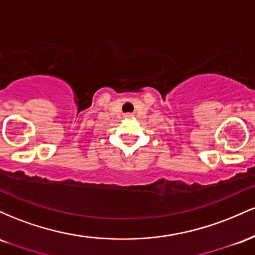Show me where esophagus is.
Listing matches in <instances>:
<instances>
[{"mask_svg": "<svg viewBox=\"0 0 255 255\" xmlns=\"http://www.w3.org/2000/svg\"><path fill=\"white\" fill-rule=\"evenodd\" d=\"M131 116H133V115H131V114H126V115H125V118H126V119H130Z\"/></svg>", "mask_w": 255, "mask_h": 255, "instance_id": "34e87169", "label": "esophagus"}]
</instances>
